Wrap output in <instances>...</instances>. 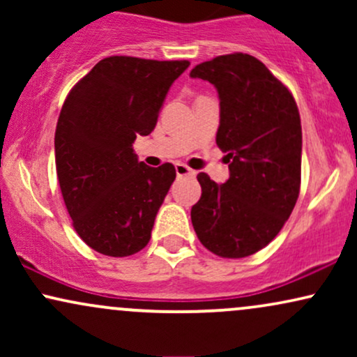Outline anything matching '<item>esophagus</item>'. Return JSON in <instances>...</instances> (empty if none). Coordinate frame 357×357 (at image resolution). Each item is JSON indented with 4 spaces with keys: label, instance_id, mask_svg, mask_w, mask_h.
<instances>
[{
    "label": "esophagus",
    "instance_id": "esophagus-1",
    "mask_svg": "<svg viewBox=\"0 0 357 357\" xmlns=\"http://www.w3.org/2000/svg\"><path fill=\"white\" fill-rule=\"evenodd\" d=\"M174 169H176V174L181 178V176H195L196 173L192 169H190L186 165H183V162H176L174 165Z\"/></svg>",
    "mask_w": 357,
    "mask_h": 357
}]
</instances>
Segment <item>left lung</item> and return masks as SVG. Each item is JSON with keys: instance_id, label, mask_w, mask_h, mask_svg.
<instances>
[{"instance_id": "left-lung-1", "label": "left lung", "mask_w": 357, "mask_h": 357, "mask_svg": "<svg viewBox=\"0 0 357 357\" xmlns=\"http://www.w3.org/2000/svg\"><path fill=\"white\" fill-rule=\"evenodd\" d=\"M190 77L218 90L216 144L230 169L223 184L198 174L202 198L191 208L192 228L215 255H253L278 235L301 191L297 104L289 89L247 53L203 61Z\"/></svg>"}]
</instances>
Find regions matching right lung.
<instances>
[{
    "label": "right lung",
    "mask_w": 357,
    "mask_h": 357,
    "mask_svg": "<svg viewBox=\"0 0 357 357\" xmlns=\"http://www.w3.org/2000/svg\"><path fill=\"white\" fill-rule=\"evenodd\" d=\"M188 67L109 56L63 102L55 130L61 196L75 231L102 255L129 257L149 243L176 169L144 165L132 144L153 132L167 90Z\"/></svg>",
    "instance_id": "add662e5"
}]
</instances>
